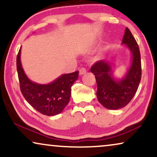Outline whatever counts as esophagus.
I'll return each mask as SVG.
<instances>
[{"mask_svg": "<svg viewBox=\"0 0 157 157\" xmlns=\"http://www.w3.org/2000/svg\"><path fill=\"white\" fill-rule=\"evenodd\" d=\"M86 73V69L85 68H80V70H79V74L80 75H83Z\"/></svg>", "mask_w": 157, "mask_h": 157, "instance_id": "1", "label": "esophagus"}]
</instances>
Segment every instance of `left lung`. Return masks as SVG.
Wrapping results in <instances>:
<instances>
[{"label": "left lung", "instance_id": "1", "mask_svg": "<svg viewBox=\"0 0 157 157\" xmlns=\"http://www.w3.org/2000/svg\"><path fill=\"white\" fill-rule=\"evenodd\" d=\"M122 44H126L132 54V65L123 79L117 81L112 78L110 64L105 60L96 61L90 69L97 83L96 96L98 101L109 109L126 106L136 94L141 78L140 51L128 28L125 30Z\"/></svg>", "mask_w": 157, "mask_h": 157}]
</instances>
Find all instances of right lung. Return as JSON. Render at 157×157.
Here are the masks:
<instances>
[{"instance_id": "obj_1", "label": "right lung", "mask_w": 157, "mask_h": 157, "mask_svg": "<svg viewBox=\"0 0 157 157\" xmlns=\"http://www.w3.org/2000/svg\"><path fill=\"white\" fill-rule=\"evenodd\" d=\"M20 56L21 48L17 55L16 66L21 91L23 97L42 114H59L69 102L71 89L78 78V71L62 75L49 84H38L30 81L25 74Z\"/></svg>"}]
</instances>
